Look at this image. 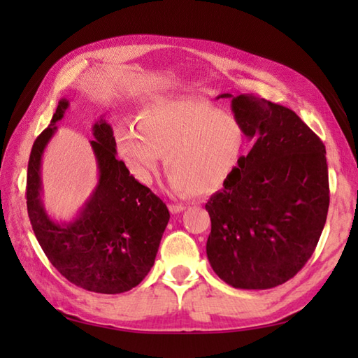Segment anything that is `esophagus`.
<instances>
[{"label":"esophagus","instance_id":"1","mask_svg":"<svg viewBox=\"0 0 358 358\" xmlns=\"http://www.w3.org/2000/svg\"><path fill=\"white\" fill-rule=\"evenodd\" d=\"M186 208H187L186 204H175V203L169 204V210L172 214H180V212H183Z\"/></svg>","mask_w":358,"mask_h":358}]
</instances>
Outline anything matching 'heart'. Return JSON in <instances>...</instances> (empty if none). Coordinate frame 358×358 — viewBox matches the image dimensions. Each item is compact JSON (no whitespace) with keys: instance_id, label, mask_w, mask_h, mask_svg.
Wrapping results in <instances>:
<instances>
[{"instance_id":"b5f03b06","label":"heart","mask_w":358,"mask_h":358,"mask_svg":"<svg viewBox=\"0 0 358 358\" xmlns=\"http://www.w3.org/2000/svg\"><path fill=\"white\" fill-rule=\"evenodd\" d=\"M117 146L129 169L148 183L164 155L167 183L177 195L210 194L222 189L238 169L246 134L232 113L195 98L148 104L140 126L127 124Z\"/></svg>"}]
</instances>
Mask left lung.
Wrapping results in <instances>:
<instances>
[{
    "label": "left lung",
    "instance_id": "left-lung-1",
    "mask_svg": "<svg viewBox=\"0 0 358 358\" xmlns=\"http://www.w3.org/2000/svg\"><path fill=\"white\" fill-rule=\"evenodd\" d=\"M231 98L254 146L206 203L212 269L237 289H271L314 254L329 208L323 141L291 109L252 94Z\"/></svg>",
    "mask_w": 358,
    "mask_h": 358
}]
</instances>
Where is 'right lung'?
<instances>
[{"mask_svg": "<svg viewBox=\"0 0 358 358\" xmlns=\"http://www.w3.org/2000/svg\"><path fill=\"white\" fill-rule=\"evenodd\" d=\"M67 108L69 100H59L49 127L30 150L26 187L30 224L53 268L71 283L98 294L131 291L154 266L169 210L117 158L112 127L100 118L90 141L98 166L92 195L72 222L58 223L49 217L41 200V158Z\"/></svg>", "mask_w": 358, "mask_h": 358, "instance_id": "add662e5", "label": "right lung"}]
</instances>
